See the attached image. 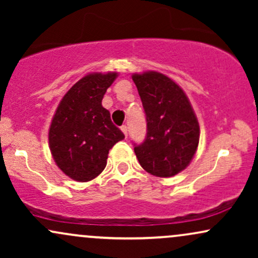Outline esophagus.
<instances>
[{"instance_id": "obj_1", "label": "esophagus", "mask_w": 258, "mask_h": 258, "mask_svg": "<svg viewBox=\"0 0 258 258\" xmlns=\"http://www.w3.org/2000/svg\"><path fill=\"white\" fill-rule=\"evenodd\" d=\"M121 131L123 132V135H125V137H127V131H128V128H127L126 125L121 126Z\"/></svg>"}]
</instances>
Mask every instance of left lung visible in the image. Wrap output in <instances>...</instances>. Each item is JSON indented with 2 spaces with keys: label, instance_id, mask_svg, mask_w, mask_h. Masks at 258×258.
<instances>
[{
  "label": "left lung",
  "instance_id": "obj_1",
  "mask_svg": "<svg viewBox=\"0 0 258 258\" xmlns=\"http://www.w3.org/2000/svg\"><path fill=\"white\" fill-rule=\"evenodd\" d=\"M132 80L143 104L147 136L135 144L141 166L156 177H172L190 164L200 128L188 97L164 74H135Z\"/></svg>",
  "mask_w": 258,
  "mask_h": 258
}]
</instances>
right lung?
Returning a JSON list of instances; mask_svg holds the SVG:
<instances>
[{
    "label": "right lung",
    "mask_w": 258,
    "mask_h": 258,
    "mask_svg": "<svg viewBox=\"0 0 258 258\" xmlns=\"http://www.w3.org/2000/svg\"><path fill=\"white\" fill-rule=\"evenodd\" d=\"M117 73H94L79 80L59 103L48 132L55 164L70 178L88 182L106 166L109 150L125 138L111 122L102 99Z\"/></svg>",
    "instance_id": "1"
}]
</instances>
